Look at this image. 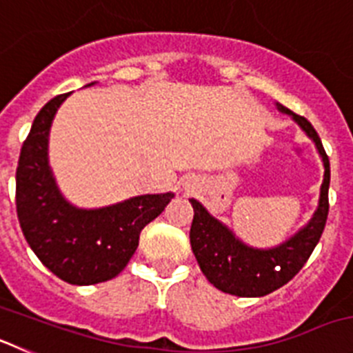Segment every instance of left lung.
I'll return each instance as SVG.
<instances>
[{
  "mask_svg": "<svg viewBox=\"0 0 353 353\" xmlns=\"http://www.w3.org/2000/svg\"><path fill=\"white\" fill-rule=\"evenodd\" d=\"M277 108L283 113L292 114L293 120L313 139L325 166L320 201L310 224L279 248L252 249L242 244L223 223L212 217L199 201L189 199L194 208L191 248L199 269L215 288L236 297H263L297 276L316 248L329 215L330 166L322 141L304 117L292 113L281 104H277Z\"/></svg>",
  "mask_w": 353,
  "mask_h": 353,
  "instance_id": "obj_1",
  "label": "left lung"
}]
</instances>
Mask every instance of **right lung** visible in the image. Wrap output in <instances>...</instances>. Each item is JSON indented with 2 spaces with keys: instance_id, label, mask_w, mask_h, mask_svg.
I'll return each mask as SVG.
<instances>
[{
  "instance_id": "obj_1",
  "label": "right lung",
  "mask_w": 353,
  "mask_h": 353,
  "mask_svg": "<svg viewBox=\"0 0 353 353\" xmlns=\"http://www.w3.org/2000/svg\"><path fill=\"white\" fill-rule=\"evenodd\" d=\"M63 93L33 120L19 155L15 207L23 235L39 260L70 285H97L125 269L141 230L162 214L173 194H145L99 210L72 207L60 194L48 164V136Z\"/></svg>"
}]
</instances>
